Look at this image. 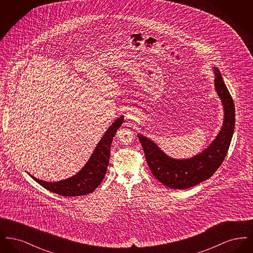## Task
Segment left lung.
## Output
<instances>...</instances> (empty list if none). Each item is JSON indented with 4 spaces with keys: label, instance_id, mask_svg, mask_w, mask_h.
<instances>
[{
    "label": "left lung",
    "instance_id": "1",
    "mask_svg": "<svg viewBox=\"0 0 253 253\" xmlns=\"http://www.w3.org/2000/svg\"><path fill=\"white\" fill-rule=\"evenodd\" d=\"M213 69L215 90L224 108V121L215 139L202 153L188 159L171 158L153 140L137 134L152 173L157 180L170 189H189L207 180L221 166L228 154L235 126V108L220 71L216 67Z\"/></svg>",
    "mask_w": 253,
    "mask_h": 253
}]
</instances>
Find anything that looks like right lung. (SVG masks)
<instances>
[{"instance_id":"1","label":"right lung","mask_w":253,"mask_h":253,"mask_svg":"<svg viewBox=\"0 0 253 253\" xmlns=\"http://www.w3.org/2000/svg\"><path fill=\"white\" fill-rule=\"evenodd\" d=\"M124 117L121 116L109 127L98 144L96 145V149L84 167L77 174L58 182L40 180L32 176L30 173L28 174L44 189L62 196H81L93 193L102 182L106 174L111 143L116 132L122 125Z\"/></svg>"}]
</instances>
